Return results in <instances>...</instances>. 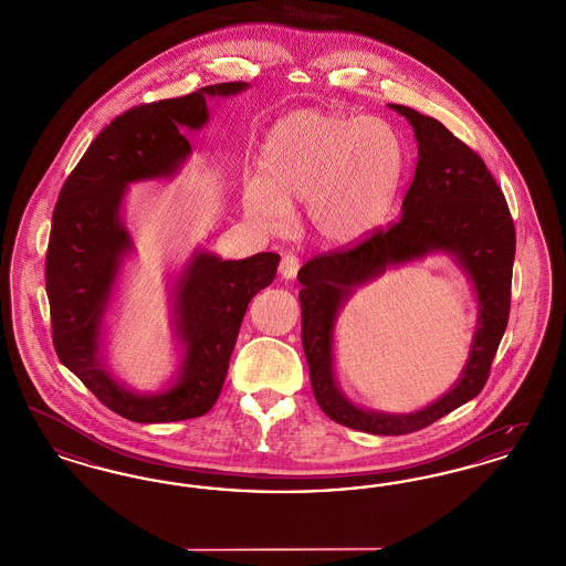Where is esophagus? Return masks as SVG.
Wrapping results in <instances>:
<instances>
[{
  "mask_svg": "<svg viewBox=\"0 0 566 566\" xmlns=\"http://www.w3.org/2000/svg\"><path fill=\"white\" fill-rule=\"evenodd\" d=\"M298 268H301V259H298L296 254L289 252V254H284L282 261H280V275L286 277V280H291V277H295Z\"/></svg>",
  "mask_w": 566,
  "mask_h": 566,
  "instance_id": "obj_1",
  "label": "esophagus"
}]
</instances>
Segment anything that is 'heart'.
Listing matches in <instances>:
<instances>
[{
	"mask_svg": "<svg viewBox=\"0 0 566 566\" xmlns=\"http://www.w3.org/2000/svg\"><path fill=\"white\" fill-rule=\"evenodd\" d=\"M261 176L242 187L243 214L263 231H282L293 203L305 201L312 233L350 245L390 212L401 174L403 142L376 116L296 109L271 127Z\"/></svg>",
	"mask_w": 566,
	"mask_h": 566,
	"instance_id": "1",
	"label": "heart"
}]
</instances>
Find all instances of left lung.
I'll use <instances>...</instances> for the list:
<instances>
[{"instance_id":"8db88e82","label":"left lung","mask_w":566,"mask_h":566,"mask_svg":"<svg viewBox=\"0 0 566 566\" xmlns=\"http://www.w3.org/2000/svg\"><path fill=\"white\" fill-rule=\"evenodd\" d=\"M413 127L418 163L405 192L403 214L348 250L310 259L301 282V344L310 367L314 397L324 413L354 431L407 434L420 431L475 399L490 374L510 321L515 229L503 190L485 163L439 120L390 104ZM432 251H446L474 282L479 326L470 360L455 388L441 400L411 415H381L352 405L332 371V331L340 305L363 283L392 264Z\"/></svg>"}]
</instances>
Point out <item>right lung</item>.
I'll list each match as a JSON object with an SVG mask.
<instances>
[{
	"instance_id": "1",
	"label": "right lung",
	"mask_w": 566,
	"mask_h": 566,
	"mask_svg": "<svg viewBox=\"0 0 566 566\" xmlns=\"http://www.w3.org/2000/svg\"><path fill=\"white\" fill-rule=\"evenodd\" d=\"M245 88L248 82H220L127 109L91 142L59 192L46 252L54 350L102 403L132 422H178L214 407L248 303L275 277V252L222 261L195 250L171 291L174 328L185 350L176 381L139 395L106 369L102 324L134 248L120 218L125 190L132 182L171 178L190 155L187 132L210 118L206 99Z\"/></svg>"
}]
</instances>
